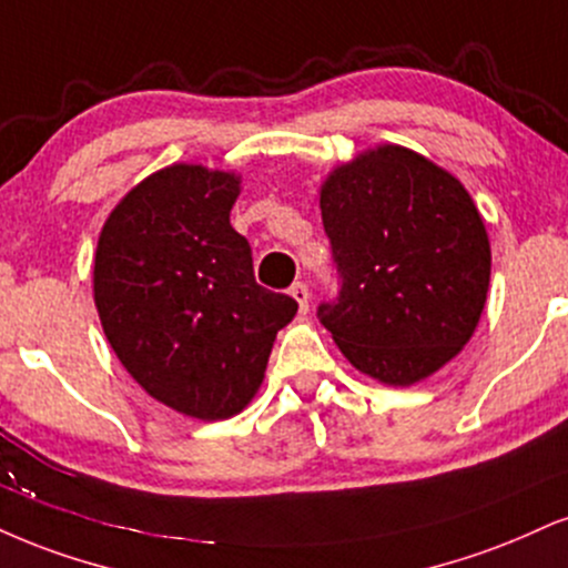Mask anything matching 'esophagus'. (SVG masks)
Returning <instances> with one entry per match:
<instances>
[{"instance_id": "esophagus-1", "label": "esophagus", "mask_w": 568, "mask_h": 568, "mask_svg": "<svg viewBox=\"0 0 568 568\" xmlns=\"http://www.w3.org/2000/svg\"><path fill=\"white\" fill-rule=\"evenodd\" d=\"M291 296L296 298L298 310H302V312L310 310V291H306L304 283H293V285H291Z\"/></svg>"}]
</instances>
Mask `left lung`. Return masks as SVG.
Here are the masks:
<instances>
[{
  "mask_svg": "<svg viewBox=\"0 0 568 568\" xmlns=\"http://www.w3.org/2000/svg\"><path fill=\"white\" fill-rule=\"evenodd\" d=\"M341 280L317 317L341 354L386 386H413L474 336L491 251L460 180L399 145L333 169L320 190Z\"/></svg>",
  "mask_w": 568,
  "mask_h": 568,
  "instance_id": "left-lung-1",
  "label": "left lung"
}]
</instances>
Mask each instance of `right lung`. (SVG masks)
<instances>
[{
  "label": "right lung",
  "mask_w": 568,
  "mask_h": 568,
  "mask_svg": "<svg viewBox=\"0 0 568 568\" xmlns=\"http://www.w3.org/2000/svg\"><path fill=\"white\" fill-rule=\"evenodd\" d=\"M241 176L174 163L121 197L94 254V306L115 357L153 399L224 420L254 399L298 304L254 277L232 230Z\"/></svg>",
  "instance_id": "add662e5"
}]
</instances>
